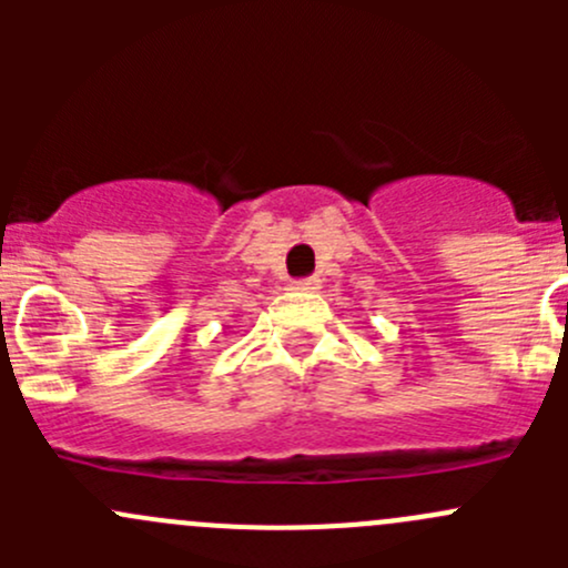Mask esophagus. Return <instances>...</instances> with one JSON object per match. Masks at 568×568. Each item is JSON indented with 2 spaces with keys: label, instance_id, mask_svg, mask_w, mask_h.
Listing matches in <instances>:
<instances>
[{
  "label": "esophagus",
  "instance_id": "esophagus-1",
  "mask_svg": "<svg viewBox=\"0 0 568 568\" xmlns=\"http://www.w3.org/2000/svg\"><path fill=\"white\" fill-rule=\"evenodd\" d=\"M291 288H294V291H300V294H316V291L321 288V280H318V277L294 280V283H291Z\"/></svg>",
  "mask_w": 568,
  "mask_h": 568
}]
</instances>
